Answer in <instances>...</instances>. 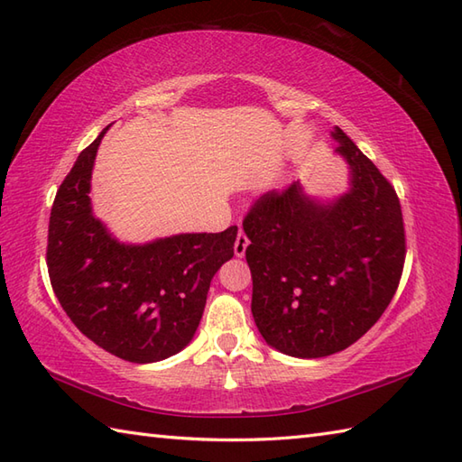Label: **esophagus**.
<instances>
[{
  "mask_svg": "<svg viewBox=\"0 0 462 462\" xmlns=\"http://www.w3.org/2000/svg\"><path fill=\"white\" fill-rule=\"evenodd\" d=\"M248 244H250L248 236L240 230V232H238V236H236V242H234V254H236V258H242L244 254H246Z\"/></svg>",
  "mask_w": 462,
  "mask_h": 462,
  "instance_id": "34e87169",
  "label": "esophagus"
}]
</instances>
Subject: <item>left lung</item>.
Returning <instances> with one entry per match:
<instances>
[{
	"mask_svg": "<svg viewBox=\"0 0 462 462\" xmlns=\"http://www.w3.org/2000/svg\"><path fill=\"white\" fill-rule=\"evenodd\" d=\"M331 136L349 164L346 194L321 204L291 182L262 194L244 218L254 321L268 346L301 359L365 336L393 300L407 254L395 189L339 126Z\"/></svg>",
	"mask_w": 462,
	"mask_h": 462,
	"instance_id": "obj_1",
	"label": "left lung"
}]
</instances>
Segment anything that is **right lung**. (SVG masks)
I'll return each mask as SVG.
<instances>
[{"label": "right lung", "instance_id": "right-lung-1", "mask_svg": "<svg viewBox=\"0 0 462 462\" xmlns=\"http://www.w3.org/2000/svg\"><path fill=\"white\" fill-rule=\"evenodd\" d=\"M106 129L77 156L57 190L47 236L49 280L83 336L125 361L154 363L194 337L214 273L234 256L238 226L143 246L111 236L89 199Z\"/></svg>", "mask_w": 462, "mask_h": 462}]
</instances>
